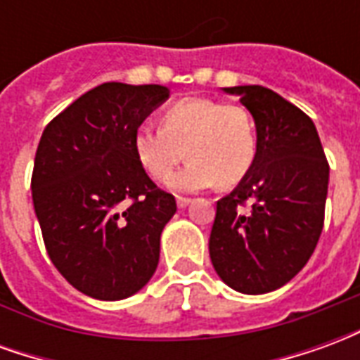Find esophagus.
I'll list each match as a JSON object with an SVG mask.
<instances>
[{
	"instance_id": "obj_1",
	"label": "esophagus",
	"mask_w": 360,
	"mask_h": 360,
	"mask_svg": "<svg viewBox=\"0 0 360 360\" xmlns=\"http://www.w3.org/2000/svg\"><path fill=\"white\" fill-rule=\"evenodd\" d=\"M188 204H191V198H185V196H177V206H179V208H187Z\"/></svg>"
}]
</instances>
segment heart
<instances>
[{
    "mask_svg": "<svg viewBox=\"0 0 360 360\" xmlns=\"http://www.w3.org/2000/svg\"><path fill=\"white\" fill-rule=\"evenodd\" d=\"M133 150L142 169L158 181L165 179L185 154L193 158L167 179L173 191H198L218 181L231 187L255 165L257 125L243 105L185 98L162 113V127H139L133 134Z\"/></svg>",
    "mask_w": 360,
    "mask_h": 360,
    "instance_id": "b5f03b06",
    "label": "heart"
}]
</instances>
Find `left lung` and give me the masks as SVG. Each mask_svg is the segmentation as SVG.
Listing matches in <instances>:
<instances>
[{
	"label": "left lung",
	"mask_w": 360,
	"mask_h": 360,
	"mask_svg": "<svg viewBox=\"0 0 360 360\" xmlns=\"http://www.w3.org/2000/svg\"><path fill=\"white\" fill-rule=\"evenodd\" d=\"M257 125L249 175L218 200L210 258L224 283L247 295L276 291L309 262L324 227L330 165L312 119L274 90L224 89ZM247 200L253 202L245 212Z\"/></svg>",
	"instance_id": "obj_1"
}]
</instances>
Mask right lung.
I'll list each match as a JSON object with an SVG mask.
<instances>
[{"mask_svg":"<svg viewBox=\"0 0 360 360\" xmlns=\"http://www.w3.org/2000/svg\"><path fill=\"white\" fill-rule=\"evenodd\" d=\"M167 98L160 84L103 82L44 129L30 185L36 218L53 266L92 299H127L158 268L177 204L136 162L133 134Z\"/></svg>","mask_w":360,"mask_h":360,"instance_id":"1","label":"right lung"}]
</instances>
